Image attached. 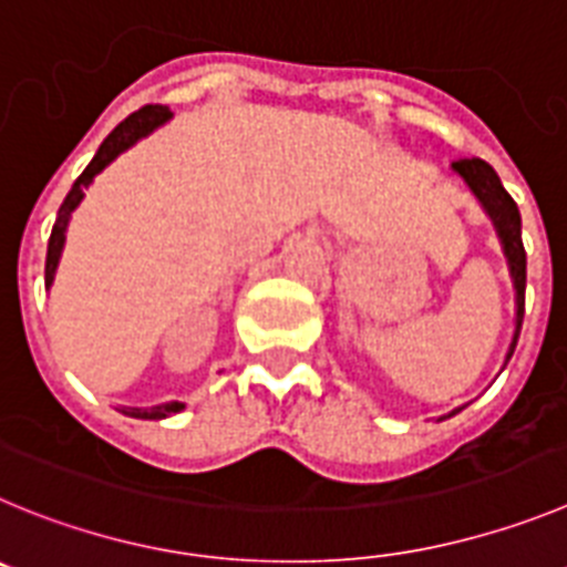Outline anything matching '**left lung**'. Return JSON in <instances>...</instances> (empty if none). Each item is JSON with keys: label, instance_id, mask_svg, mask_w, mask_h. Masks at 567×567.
<instances>
[{"label": "left lung", "instance_id": "obj_1", "mask_svg": "<svg viewBox=\"0 0 567 567\" xmlns=\"http://www.w3.org/2000/svg\"><path fill=\"white\" fill-rule=\"evenodd\" d=\"M452 169L466 181V186L472 188L474 197H477L481 206L486 208L494 228H497L503 254H506L508 259V271H512L514 290H517V321H514V336L506 353V361H508L514 353V347H517L519 328H523V313H525V248H523V231H519V208L517 203L512 200V195L503 188L497 172H494L486 161H481V157H461V161L452 163ZM455 412H449V415H455Z\"/></svg>", "mask_w": 567, "mask_h": 567}]
</instances>
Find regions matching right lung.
I'll return each instance as SVG.
<instances>
[{
	"label": "right lung",
	"mask_w": 567,
	"mask_h": 567,
	"mask_svg": "<svg viewBox=\"0 0 567 567\" xmlns=\"http://www.w3.org/2000/svg\"><path fill=\"white\" fill-rule=\"evenodd\" d=\"M169 118H172L169 106L150 104V106H144V110L132 112L130 118L121 121V124L115 126L110 135H106V141L99 146V152H95V157L90 161V166L81 172V177L73 183L70 195L64 197V203H61V208H59V217H55L53 234H50V243H48V265H44V285H48V290H50V285H53L61 251H64V234H68L70 214H73L75 208H79V203L84 200V188L90 186V183H93V177L99 175V172H104L106 166H110V163L121 155V152L130 150L132 144H137L141 137H146L152 130H157V126L166 124ZM183 406L186 404H181V401H169V404L146 406V410H141V406H121V412L130 417H144V421H161V417H169V415H175V412H181Z\"/></svg>",
	"instance_id": "right-lung-1"
}]
</instances>
